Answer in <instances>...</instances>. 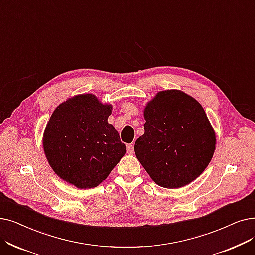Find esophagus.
<instances>
[{"label":"esophagus","mask_w":255,"mask_h":255,"mask_svg":"<svg viewBox=\"0 0 255 255\" xmlns=\"http://www.w3.org/2000/svg\"><path fill=\"white\" fill-rule=\"evenodd\" d=\"M127 153L128 154H133L134 153L133 143H130V145H127Z\"/></svg>","instance_id":"34e87169"}]
</instances>
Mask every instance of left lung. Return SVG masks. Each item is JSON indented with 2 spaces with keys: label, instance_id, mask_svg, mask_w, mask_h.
<instances>
[{
  "label": "left lung",
  "instance_id": "1",
  "mask_svg": "<svg viewBox=\"0 0 255 255\" xmlns=\"http://www.w3.org/2000/svg\"><path fill=\"white\" fill-rule=\"evenodd\" d=\"M145 133L134 145L152 180L179 189L206 169L216 150V133L196 99L179 90L156 94L143 109Z\"/></svg>",
  "mask_w": 255,
  "mask_h": 255
}]
</instances>
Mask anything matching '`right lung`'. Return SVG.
<instances>
[{"mask_svg": "<svg viewBox=\"0 0 255 255\" xmlns=\"http://www.w3.org/2000/svg\"><path fill=\"white\" fill-rule=\"evenodd\" d=\"M113 106L93 94L77 95L59 104L47 123L42 147L55 174L78 189L105 180L126 153L108 123Z\"/></svg>", "mask_w": 255, "mask_h": 255, "instance_id": "add662e5", "label": "right lung"}]
</instances>
